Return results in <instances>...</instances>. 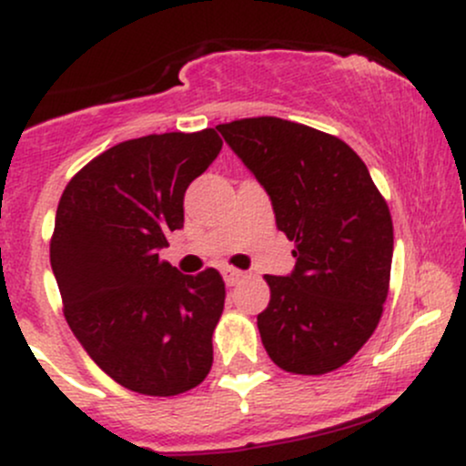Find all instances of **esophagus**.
Wrapping results in <instances>:
<instances>
[{"label":"esophagus","instance_id":"obj_1","mask_svg":"<svg viewBox=\"0 0 466 466\" xmlns=\"http://www.w3.org/2000/svg\"><path fill=\"white\" fill-rule=\"evenodd\" d=\"M223 278H226L228 287H234V285H238L240 280H243L245 274L240 269H234V267H228V269H223Z\"/></svg>","mask_w":466,"mask_h":466}]
</instances>
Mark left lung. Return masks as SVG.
I'll return each instance as SVG.
<instances>
[{"mask_svg": "<svg viewBox=\"0 0 466 466\" xmlns=\"http://www.w3.org/2000/svg\"><path fill=\"white\" fill-rule=\"evenodd\" d=\"M217 129L296 243L291 274L265 276L271 298L258 330L267 355L287 372L337 370L381 319L394 249L388 203L339 137L269 116Z\"/></svg>", "mask_w": 466, "mask_h": 466, "instance_id": "left-lung-1", "label": "left lung"}]
</instances>
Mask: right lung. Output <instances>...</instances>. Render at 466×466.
Returning <instances> with one entry per match:
<instances>
[{
	"mask_svg": "<svg viewBox=\"0 0 466 466\" xmlns=\"http://www.w3.org/2000/svg\"><path fill=\"white\" fill-rule=\"evenodd\" d=\"M221 147L215 129L120 142L58 201L50 263L66 319L96 366L133 392L175 397L212 368L223 278L181 274L157 251L184 228L186 190Z\"/></svg>",
	"mask_w": 466,
	"mask_h": 466,
	"instance_id": "add662e5",
	"label": "right lung"
}]
</instances>
